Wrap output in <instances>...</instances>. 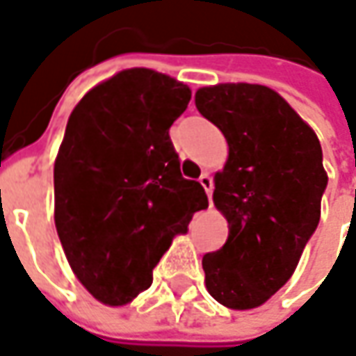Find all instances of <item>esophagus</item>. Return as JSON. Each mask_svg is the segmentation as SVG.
Listing matches in <instances>:
<instances>
[{"label": "esophagus", "mask_w": 356, "mask_h": 356, "mask_svg": "<svg viewBox=\"0 0 356 356\" xmlns=\"http://www.w3.org/2000/svg\"><path fill=\"white\" fill-rule=\"evenodd\" d=\"M200 184H202V188L206 190L207 197H209V202H211V194H213V180H211V176H209V174H202Z\"/></svg>", "instance_id": "esophagus-1"}]
</instances>
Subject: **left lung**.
Returning <instances> with one entry per match:
<instances>
[{
	"mask_svg": "<svg viewBox=\"0 0 356 356\" xmlns=\"http://www.w3.org/2000/svg\"><path fill=\"white\" fill-rule=\"evenodd\" d=\"M195 107L225 135L213 204L229 237L202 259L206 288L221 306H262L290 280L321 217L327 186L316 131L278 92L261 83H217Z\"/></svg>",
	"mask_w": 356,
	"mask_h": 356,
	"instance_id": "8db88e82",
	"label": "left lung"
}]
</instances>
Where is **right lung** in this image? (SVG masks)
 <instances>
[{"mask_svg":"<svg viewBox=\"0 0 356 356\" xmlns=\"http://www.w3.org/2000/svg\"><path fill=\"white\" fill-rule=\"evenodd\" d=\"M192 90L168 74L129 68L94 86L68 117L54 161V225L68 264L106 306L133 302L152 268L206 209L186 180L168 129Z\"/></svg>","mask_w":356,"mask_h":356,"instance_id":"right-lung-1","label":"right lung"}]
</instances>
